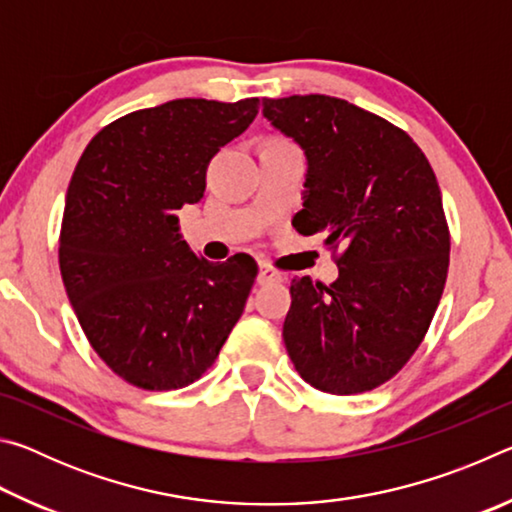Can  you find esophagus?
<instances>
[{"label": "esophagus", "instance_id": "obj_1", "mask_svg": "<svg viewBox=\"0 0 512 512\" xmlns=\"http://www.w3.org/2000/svg\"><path fill=\"white\" fill-rule=\"evenodd\" d=\"M284 280V273L277 271V268L264 264L259 268V275H257V282L259 284H268V282H282Z\"/></svg>", "mask_w": 512, "mask_h": 512}]
</instances>
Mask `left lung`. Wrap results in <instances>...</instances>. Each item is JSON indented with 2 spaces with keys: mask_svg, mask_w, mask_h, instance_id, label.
Listing matches in <instances>:
<instances>
[{
  "mask_svg": "<svg viewBox=\"0 0 512 512\" xmlns=\"http://www.w3.org/2000/svg\"><path fill=\"white\" fill-rule=\"evenodd\" d=\"M307 155L300 235H323L339 277L291 282L284 345L318 391H372L418 350L443 296L449 228L429 160L402 128L325 94L264 99Z\"/></svg>",
  "mask_w": 512,
  "mask_h": 512,
  "instance_id": "1",
  "label": "left lung"
}]
</instances>
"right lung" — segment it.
Returning <instances> with one entry per match:
<instances>
[{
    "instance_id": "right-lung-1",
    "label": "right lung",
    "mask_w": 512,
    "mask_h": 512,
    "mask_svg": "<svg viewBox=\"0 0 512 512\" xmlns=\"http://www.w3.org/2000/svg\"><path fill=\"white\" fill-rule=\"evenodd\" d=\"M259 99H176L92 137L67 189L60 275L94 352L144 391L189 386L219 357L257 277L180 237L176 210L205 192L207 164L257 117Z\"/></svg>"
}]
</instances>
